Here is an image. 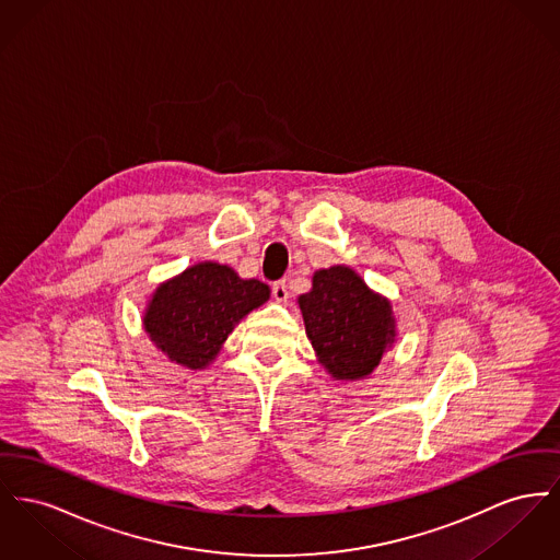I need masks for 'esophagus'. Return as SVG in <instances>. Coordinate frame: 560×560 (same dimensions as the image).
<instances>
[{
    "label": "esophagus",
    "mask_w": 560,
    "mask_h": 560,
    "mask_svg": "<svg viewBox=\"0 0 560 560\" xmlns=\"http://www.w3.org/2000/svg\"><path fill=\"white\" fill-rule=\"evenodd\" d=\"M272 296L277 298L279 302H285V300H288L290 292H288V283H285V279H283V281H275V283H272Z\"/></svg>",
    "instance_id": "1"
}]
</instances>
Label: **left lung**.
I'll return each instance as SVG.
<instances>
[{
	"instance_id": "obj_1",
	"label": "left lung",
	"mask_w": 560,
	"mask_h": 560,
	"mask_svg": "<svg viewBox=\"0 0 560 560\" xmlns=\"http://www.w3.org/2000/svg\"><path fill=\"white\" fill-rule=\"evenodd\" d=\"M298 304L306 336L334 378L368 376L394 342L392 304L372 294L347 266L317 270L313 290Z\"/></svg>"
}]
</instances>
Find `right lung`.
I'll use <instances>...</instances> for the list:
<instances>
[{
  "mask_svg": "<svg viewBox=\"0 0 560 560\" xmlns=\"http://www.w3.org/2000/svg\"><path fill=\"white\" fill-rule=\"evenodd\" d=\"M268 294L266 283L241 279L229 266L197 264L156 290L143 326L171 362L200 370Z\"/></svg>",
  "mask_w": 560,
  "mask_h": 560,
  "instance_id": "right-lung-1",
  "label": "right lung"
}]
</instances>
